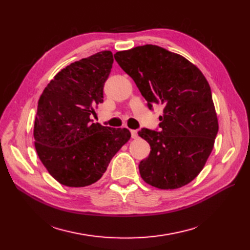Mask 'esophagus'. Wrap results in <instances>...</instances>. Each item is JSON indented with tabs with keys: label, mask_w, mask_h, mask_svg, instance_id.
<instances>
[{
	"label": "esophagus",
	"mask_w": 250,
	"mask_h": 250,
	"mask_svg": "<svg viewBox=\"0 0 250 250\" xmlns=\"http://www.w3.org/2000/svg\"><path fill=\"white\" fill-rule=\"evenodd\" d=\"M130 132H131V138L132 139H137L138 138V131L137 130L132 129V130H130Z\"/></svg>",
	"instance_id": "obj_1"
}]
</instances>
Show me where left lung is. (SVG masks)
Masks as SVG:
<instances>
[{
	"label": "left lung",
	"mask_w": 250,
	"mask_h": 250,
	"mask_svg": "<svg viewBox=\"0 0 250 250\" xmlns=\"http://www.w3.org/2000/svg\"><path fill=\"white\" fill-rule=\"evenodd\" d=\"M115 59L150 109L164 106L160 131H139L151 148L139 165L142 178L163 190L191 183L206 165L219 129L208 80L184 56L154 44L117 52Z\"/></svg>",
	"instance_id": "8db88e82"
}]
</instances>
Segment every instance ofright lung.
Listing matches in <instances>:
<instances>
[{"mask_svg": "<svg viewBox=\"0 0 250 250\" xmlns=\"http://www.w3.org/2000/svg\"><path fill=\"white\" fill-rule=\"evenodd\" d=\"M113 62L102 51L58 72L43 89L34 121L40 160L59 184L80 188L99 180L111 158L130 139L126 128L92 123L103 102V86Z\"/></svg>", "mask_w": 250, "mask_h": 250, "instance_id": "right-lung-1", "label": "right lung"}]
</instances>
